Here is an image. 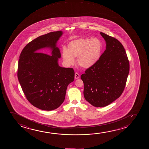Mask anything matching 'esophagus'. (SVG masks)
<instances>
[{"label": "esophagus", "instance_id": "obj_1", "mask_svg": "<svg viewBox=\"0 0 149 149\" xmlns=\"http://www.w3.org/2000/svg\"><path fill=\"white\" fill-rule=\"evenodd\" d=\"M79 77V75L77 73H75V79H78Z\"/></svg>", "mask_w": 149, "mask_h": 149}]
</instances>
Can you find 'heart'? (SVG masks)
<instances>
[{
  "label": "heart",
  "instance_id": "1",
  "mask_svg": "<svg viewBox=\"0 0 149 149\" xmlns=\"http://www.w3.org/2000/svg\"><path fill=\"white\" fill-rule=\"evenodd\" d=\"M103 49L101 41L98 38H80L70 42L68 50L63 48L62 56L66 63H74V57H77L78 65L84 68H89L97 63Z\"/></svg>",
  "mask_w": 149,
  "mask_h": 149
}]
</instances>
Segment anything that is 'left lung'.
Wrapping results in <instances>:
<instances>
[{
    "mask_svg": "<svg viewBox=\"0 0 149 149\" xmlns=\"http://www.w3.org/2000/svg\"><path fill=\"white\" fill-rule=\"evenodd\" d=\"M100 34L106 41V50L97 63L81 76L85 99L98 107L108 105L120 97L130 68L126 52L120 42L104 33Z\"/></svg>",
    "mask_w": 149,
    "mask_h": 149,
    "instance_id": "obj_1",
    "label": "left lung"
}]
</instances>
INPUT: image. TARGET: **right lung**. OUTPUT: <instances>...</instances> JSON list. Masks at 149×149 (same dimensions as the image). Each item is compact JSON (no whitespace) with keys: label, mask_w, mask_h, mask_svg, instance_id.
I'll list each match as a JSON object with an SVG mask.
<instances>
[{"label":"right lung","mask_w":149,"mask_h":149,"mask_svg":"<svg viewBox=\"0 0 149 149\" xmlns=\"http://www.w3.org/2000/svg\"><path fill=\"white\" fill-rule=\"evenodd\" d=\"M61 31L38 37L27 44L20 55L17 76L23 92L31 104L42 110H52L59 107L65 98L69 84L74 79L73 68L61 67V56L56 44ZM48 47L52 56L41 53Z\"/></svg>","instance_id":"add662e5"}]
</instances>
